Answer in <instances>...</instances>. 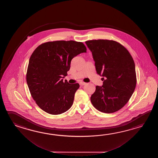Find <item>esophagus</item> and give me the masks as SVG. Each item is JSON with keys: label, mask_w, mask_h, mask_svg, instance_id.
<instances>
[{"label": "esophagus", "mask_w": 158, "mask_h": 158, "mask_svg": "<svg viewBox=\"0 0 158 158\" xmlns=\"http://www.w3.org/2000/svg\"><path fill=\"white\" fill-rule=\"evenodd\" d=\"M86 83H85V82H82V81H81L80 82V85H81V86H84L85 85H86Z\"/></svg>", "instance_id": "obj_1"}]
</instances>
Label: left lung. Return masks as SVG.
Instances as JSON below:
<instances>
[{
  "label": "left lung",
  "instance_id": "1",
  "mask_svg": "<svg viewBox=\"0 0 158 158\" xmlns=\"http://www.w3.org/2000/svg\"><path fill=\"white\" fill-rule=\"evenodd\" d=\"M92 52L98 74L103 77V85L97 86L90 98L98 111L111 114L127 103L134 92L137 78L133 59L128 50L114 40L86 41Z\"/></svg>",
  "mask_w": 158,
  "mask_h": 158
}]
</instances>
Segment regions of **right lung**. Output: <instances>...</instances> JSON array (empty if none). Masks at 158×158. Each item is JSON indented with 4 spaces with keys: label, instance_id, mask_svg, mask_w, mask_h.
Segmentation results:
<instances>
[{
    "label": "right lung",
    "instance_id": "add662e5",
    "mask_svg": "<svg viewBox=\"0 0 158 158\" xmlns=\"http://www.w3.org/2000/svg\"><path fill=\"white\" fill-rule=\"evenodd\" d=\"M86 50L82 42L56 40L41 44L34 51L27 69V84L43 111L59 114L71 107L80 85L63 82L62 78L67 75L72 59Z\"/></svg>",
    "mask_w": 158,
    "mask_h": 158
}]
</instances>
